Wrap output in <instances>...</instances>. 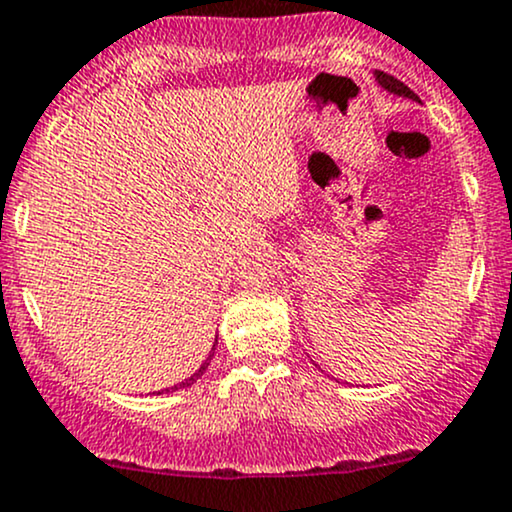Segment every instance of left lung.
<instances>
[{
  "instance_id": "left-lung-1",
  "label": "left lung",
  "mask_w": 512,
  "mask_h": 512,
  "mask_svg": "<svg viewBox=\"0 0 512 512\" xmlns=\"http://www.w3.org/2000/svg\"><path fill=\"white\" fill-rule=\"evenodd\" d=\"M375 77H377V82H380L382 89H387L389 94L406 96V99H413V101L418 99V96L413 94V91L409 89V86H406L404 82H399V79L392 77V74H387V72H380V70H377V72H375Z\"/></svg>"
}]
</instances>
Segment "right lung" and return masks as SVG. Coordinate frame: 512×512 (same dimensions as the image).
<instances>
[{"instance_id": "add662e5", "label": "right lung", "mask_w": 512, "mask_h": 512, "mask_svg": "<svg viewBox=\"0 0 512 512\" xmlns=\"http://www.w3.org/2000/svg\"><path fill=\"white\" fill-rule=\"evenodd\" d=\"M212 353H215V346H212ZM212 353L208 355V360H205V363L200 365L198 370H195L191 377H188V380H183V382H179V384H174V387H171V392H176V389H186V387H191V384H193L195 380H198V377L203 375L205 370H208V365H210V360H212ZM164 392H169V389H162V392H157V394H164Z\"/></svg>"}]
</instances>
